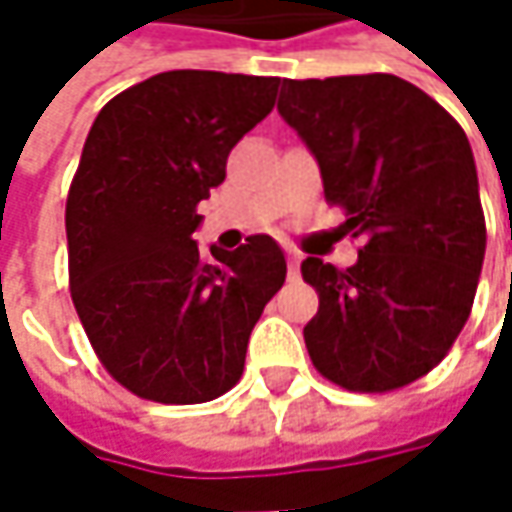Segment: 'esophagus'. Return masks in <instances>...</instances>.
Here are the masks:
<instances>
[{
    "label": "esophagus",
    "mask_w": 512,
    "mask_h": 512,
    "mask_svg": "<svg viewBox=\"0 0 512 512\" xmlns=\"http://www.w3.org/2000/svg\"><path fill=\"white\" fill-rule=\"evenodd\" d=\"M299 265H302V256L296 250H287V273H290V279H299Z\"/></svg>",
    "instance_id": "obj_1"
}]
</instances>
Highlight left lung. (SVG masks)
Listing matches in <instances>:
<instances>
[{"label":"left lung","instance_id":"1","mask_svg":"<svg viewBox=\"0 0 512 512\" xmlns=\"http://www.w3.org/2000/svg\"><path fill=\"white\" fill-rule=\"evenodd\" d=\"M279 113L316 156L342 230L364 242L347 270L302 262L319 293L305 325L310 359L359 393L422 379L462 333L487 245L464 130L393 73L285 79Z\"/></svg>","mask_w":512,"mask_h":512}]
</instances>
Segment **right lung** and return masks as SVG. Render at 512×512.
Wrapping results in <instances>:
<instances>
[{
  "mask_svg": "<svg viewBox=\"0 0 512 512\" xmlns=\"http://www.w3.org/2000/svg\"><path fill=\"white\" fill-rule=\"evenodd\" d=\"M276 76L168 70L99 110L70 182V296L90 344L130 393L202 404L242 379L250 330L285 285L270 236L193 242L196 205L227 153L273 110Z\"/></svg>",
  "mask_w": 512,
  "mask_h": 512,
  "instance_id": "1",
  "label": "right lung"
}]
</instances>
